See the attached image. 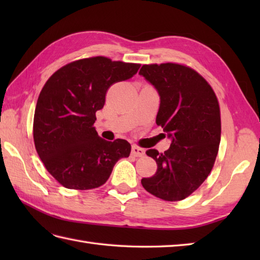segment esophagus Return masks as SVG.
Wrapping results in <instances>:
<instances>
[{"instance_id":"obj_1","label":"esophagus","mask_w":260,"mask_h":260,"mask_svg":"<svg viewBox=\"0 0 260 260\" xmlns=\"http://www.w3.org/2000/svg\"><path fill=\"white\" fill-rule=\"evenodd\" d=\"M132 155L136 156V157H141L145 155V151L144 148H142L137 145H133L132 146Z\"/></svg>"}]
</instances>
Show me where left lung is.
<instances>
[{"mask_svg": "<svg viewBox=\"0 0 260 260\" xmlns=\"http://www.w3.org/2000/svg\"><path fill=\"white\" fill-rule=\"evenodd\" d=\"M140 75L156 88L161 104L156 124L172 142L168 151L147 150L156 161L143 187L164 201H180L200 186L214 165L221 136L218 98L203 77L185 64H143Z\"/></svg>", "mask_w": 260, "mask_h": 260, "instance_id": "1", "label": "left lung"}]
</instances>
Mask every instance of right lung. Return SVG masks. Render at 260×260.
Here are the masks:
<instances>
[{
  "label": "right lung",
  "instance_id": "1",
  "mask_svg": "<svg viewBox=\"0 0 260 260\" xmlns=\"http://www.w3.org/2000/svg\"><path fill=\"white\" fill-rule=\"evenodd\" d=\"M140 63L113 61L103 56L76 60L58 69L39 95L33 141L39 157L62 186L91 190L106 183L131 144L108 142L93 127L109 87L133 77Z\"/></svg>",
  "mask_w": 260,
  "mask_h": 260
}]
</instances>
